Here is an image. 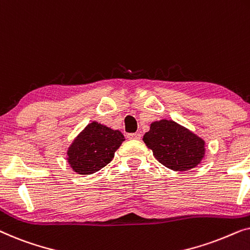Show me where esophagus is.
<instances>
[{
	"label": "esophagus",
	"mask_w": 250,
	"mask_h": 250,
	"mask_svg": "<svg viewBox=\"0 0 250 250\" xmlns=\"http://www.w3.org/2000/svg\"><path fill=\"white\" fill-rule=\"evenodd\" d=\"M127 139L129 140H140L141 139V134L140 133H133V134H128Z\"/></svg>",
	"instance_id": "1"
}]
</instances>
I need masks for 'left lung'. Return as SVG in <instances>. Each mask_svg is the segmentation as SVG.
<instances>
[{
    "label": "left lung",
    "instance_id": "8db88e82",
    "mask_svg": "<svg viewBox=\"0 0 250 250\" xmlns=\"http://www.w3.org/2000/svg\"><path fill=\"white\" fill-rule=\"evenodd\" d=\"M143 141L162 165L175 172L197 167L206 153L205 140L172 119L152 122Z\"/></svg>",
    "mask_w": 250,
    "mask_h": 250
}]
</instances>
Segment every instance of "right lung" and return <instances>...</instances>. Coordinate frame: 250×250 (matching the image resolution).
<instances>
[{"instance_id":"1","label":"right lung","mask_w":250,"mask_h":250,"mask_svg":"<svg viewBox=\"0 0 250 250\" xmlns=\"http://www.w3.org/2000/svg\"><path fill=\"white\" fill-rule=\"evenodd\" d=\"M125 141L118 129L91 122L73 140L67 149V162L76 174L91 175L104 168Z\"/></svg>"}]
</instances>
